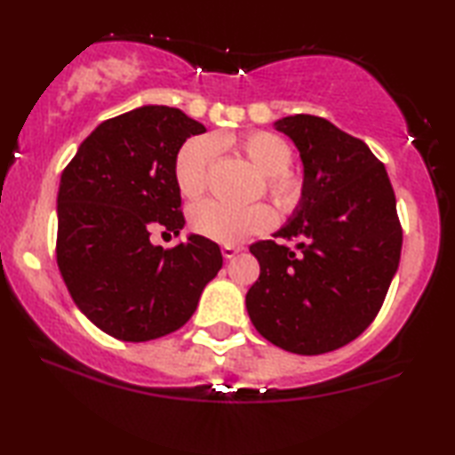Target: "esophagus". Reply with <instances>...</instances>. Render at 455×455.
<instances>
[{"mask_svg":"<svg viewBox=\"0 0 455 455\" xmlns=\"http://www.w3.org/2000/svg\"><path fill=\"white\" fill-rule=\"evenodd\" d=\"M241 251H243L241 246H222V257H225L227 260H230V259H235Z\"/></svg>","mask_w":455,"mask_h":455,"instance_id":"34e87169","label":"esophagus"}]
</instances>
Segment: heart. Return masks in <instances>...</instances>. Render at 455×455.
<instances>
[{
    "instance_id": "obj_1",
    "label": "heart",
    "mask_w": 455,
    "mask_h": 455,
    "mask_svg": "<svg viewBox=\"0 0 455 455\" xmlns=\"http://www.w3.org/2000/svg\"><path fill=\"white\" fill-rule=\"evenodd\" d=\"M219 150L238 152L260 174H265L267 195L273 198L281 212H295L301 206L305 198V179L301 172L291 168L292 146L283 136L267 132V130H255L243 136L217 134L188 140L176 156L174 166L176 184L182 196L198 198L203 195ZM190 222L200 236L233 246L271 228L275 225V212L268 204L235 209V206L209 200L192 211Z\"/></svg>"
}]
</instances>
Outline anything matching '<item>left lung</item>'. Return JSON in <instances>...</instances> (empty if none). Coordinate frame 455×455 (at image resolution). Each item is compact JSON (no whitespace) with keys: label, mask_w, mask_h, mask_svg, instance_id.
<instances>
[{"label":"left lung","mask_w":455,"mask_h":455,"mask_svg":"<svg viewBox=\"0 0 455 455\" xmlns=\"http://www.w3.org/2000/svg\"><path fill=\"white\" fill-rule=\"evenodd\" d=\"M295 142L305 198L275 236L251 244L260 265L246 292L252 325L276 347L321 355L371 325L402 257V225L387 171L369 146L329 120L275 122Z\"/></svg>","instance_id":"8db88e82"}]
</instances>
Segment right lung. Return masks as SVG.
Here are the masks:
<instances>
[{"label":"right lung","instance_id":"1","mask_svg":"<svg viewBox=\"0 0 455 455\" xmlns=\"http://www.w3.org/2000/svg\"><path fill=\"white\" fill-rule=\"evenodd\" d=\"M203 132L179 108L142 106L102 122L61 172L60 273L78 309L120 341L180 329L222 267L219 244L200 235L152 244L154 230L180 235L176 156Z\"/></svg>","mask_w":455,"mask_h":455}]
</instances>
